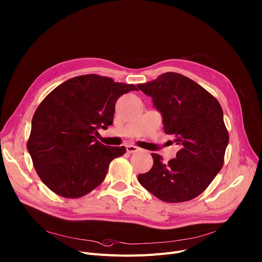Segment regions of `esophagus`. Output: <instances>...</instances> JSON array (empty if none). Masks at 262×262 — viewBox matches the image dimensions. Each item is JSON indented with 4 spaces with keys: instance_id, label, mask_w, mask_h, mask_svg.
<instances>
[{
    "instance_id": "esophagus-1",
    "label": "esophagus",
    "mask_w": 262,
    "mask_h": 262,
    "mask_svg": "<svg viewBox=\"0 0 262 262\" xmlns=\"http://www.w3.org/2000/svg\"><path fill=\"white\" fill-rule=\"evenodd\" d=\"M126 150H127V152L133 154V152H137L139 150V148L135 145H126Z\"/></svg>"
}]
</instances>
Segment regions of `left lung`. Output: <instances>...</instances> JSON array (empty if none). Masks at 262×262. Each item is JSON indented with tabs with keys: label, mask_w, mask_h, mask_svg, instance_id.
<instances>
[{
	"label": "left lung",
	"mask_w": 262,
	"mask_h": 262,
	"mask_svg": "<svg viewBox=\"0 0 262 262\" xmlns=\"http://www.w3.org/2000/svg\"><path fill=\"white\" fill-rule=\"evenodd\" d=\"M138 88L152 98L165 134L180 146L177 157L166 164L160 155L151 154L152 167L138 176L139 183L163 202L199 196L222 169L229 143L220 102L195 81L174 72Z\"/></svg>",
	"instance_id": "1"
}]
</instances>
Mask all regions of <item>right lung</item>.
I'll list each match as a JSON object with an SVG mask.
<instances>
[{"mask_svg": "<svg viewBox=\"0 0 262 262\" xmlns=\"http://www.w3.org/2000/svg\"><path fill=\"white\" fill-rule=\"evenodd\" d=\"M136 85L96 74L71 78L36 108L27 149L41 182L57 195L81 198L99 186L110 163L126 152L96 139L113 124L115 104Z\"/></svg>", "mask_w": 262, "mask_h": 262, "instance_id": "right-lung-1", "label": "right lung"}]
</instances>
